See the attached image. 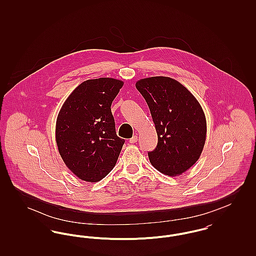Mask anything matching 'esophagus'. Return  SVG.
I'll list each match as a JSON object with an SVG mask.
<instances>
[{"mask_svg": "<svg viewBox=\"0 0 256 256\" xmlns=\"http://www.w3.org/2000/svg\"><path fill=\"white\" fill-rule=\"evenodd\" d=\"M128 142H130V144L136 143V142H137V135H134V136L128 140Z\"/></svg>", "mask_w": 256, "mask_h": 256, "instance_id": "34e87169", "label": "esophagus"}]
</instances>
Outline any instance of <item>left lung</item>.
I'll return each instance as SVG.
<instances>
[{
	"mask_svg": "<svg viewBox=\"0 0 256 256\" xmlns=\"http://www.w3.org/2000/svg\"><path fill=\"white\" fill-rule=\"evenodd\" d=\"M136 88L146 100L158 142L148 152L160 172L176 176L193 166L206 143V120L196 98L167 76L140 80Z\"/></svg>",
	"mask_w": 256,
	"mask_h": 256,
	"instance_id": "left-lung-1",
	"label": "left lung"
}]
</instances>
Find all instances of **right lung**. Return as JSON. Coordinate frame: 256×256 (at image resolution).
I'll return each instance as SVG.
<instances>
[{
    "mask_svg": "<svg viewBox=\"0 0 256 256\" xmlns=\"http://www.w3.org/2000/svg\"><path fill=\"white\" fill-rule=\"evenodd\" d=\"M124 82L110 78L88 80L62 106L56 139L61 158L80 180L97 182L114 168L124 140L118 137L111 104Z\"/></svg>",
    "mask_w": 256,
    "mask_h": 256,
    "instance_id": "add662e5",
    "label": "right lung"
}]
</instances>
